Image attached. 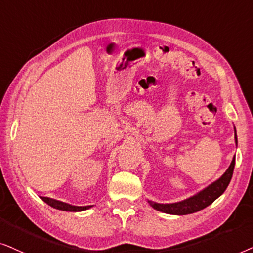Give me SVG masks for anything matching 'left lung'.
I'll list each match as a JSON object with an SVG mask.
<instances>
[{
  "label": "left lung",
  "mask_w": 253,
  "mask_h": 253,
  "mask_svg": "<svg viewBox=\"0 0 253 253\" xmlns=\"http://www.w3.org/2000/svg\"><path fill=\"white\" fill-rule=\"evenodd\" d=\"M236 132V130H235ZM235 140L237 142V135L235 133ZM234 168H235V157L232 160L230 167L228 168V170L225 171L223 176H222L220 179L215 181L211 185H210L207 188H205L204 191H201L197 195H193V197L188 198L186 200L180 201V203L176 204H156L151 203V207L155 208L156 211H163V213L167 214H173V215H186V214H192L195 213V211H199L207 206H210L211 204H213L215 200L217 199L220 195L225 191V188L228 187L229 183H230L232 173H234Z\"/></svg>",
  "instance_id": "obj_1"
}]
</instances>
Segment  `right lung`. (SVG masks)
I'll return each instance as SVG.
<instances>
[{
  "instance_id": "right-lung-1",
  "label": "right lung",
  "mask_w": 253,
  "mask_h": 253,
  "mask_svg": "<svg viewBox=\"0 0 253 253\" xmlns=\"http://www.w3.org/2000/svg\"><path fill=\"white\" fill-rule=\"evenodd\" d=\"M42 200L45 201V203L47 205H49L50 207L56 208V210H60V211H81L87 210V208L91 207V206H84V207L72 206V205L61 203V201H58V200L49 199V198H46V197H42Z\"/></svg>"
}]
</instances>
